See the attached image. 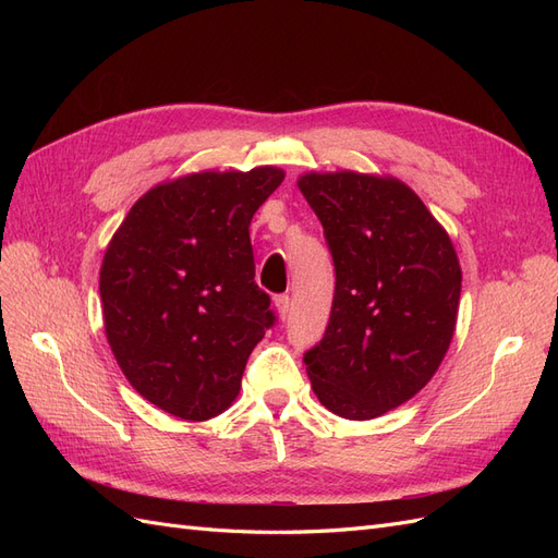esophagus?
I'll use <instances>...</instances> for the list:
<instances>
[{
    "mask_svg": "<svg viewBox=\"0 0 558 558\" xmlns=\"http://www.w3.org/2000/svg\"><path fill=\"white\" fill-rule=\"evenodd\" d=\"M275 310H277L281 320L289 318V314H291V298L289 295H277L275 298Z\"/></svg>",
    "mask_w": 558,
    "mask_h": 558,
    "instance_id": "1",
    "label": "esophagus"
}]
</instances>
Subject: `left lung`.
I'll list each match as a JSON object with an SVG mask.
<instances>
[{"label": "left lung", "mask_w": 558, "mask_h": 558, "mask_svg": "<svg viewBox=\"0 0 558 558\" xmlns=\"http://www.w3.org/2000/svg\"><path fill=\"white\" fill-rule=\"evenodd\" d=\"M298 189L335 260L328 328L305 353L312 388L337 416L377 418L414 398L440 367L459 316V256L396 177L307 172Z\"/></svg>", "instance_id": "8db88e82"}]
</instances>
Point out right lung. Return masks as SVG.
<instances>
[{
    "mask_svg": "<svg viewBox=\"0 0 558 558\" xmlns=\"http://www.w3.org/2000/svg\"><path fill=\"white\" fill-rule=\"evenodd\" d=\"M283 177L265 165L162 181L113 232L99 267L107 342L162 412L207 421L240 396L251 351L275 324L253 281L248 226Z\"/></svg>",
    "mask_w": 558,
    "mask_h": 558,
    "instance_id": "obj_1",
    "label": "right lung"
}]
</instances>
